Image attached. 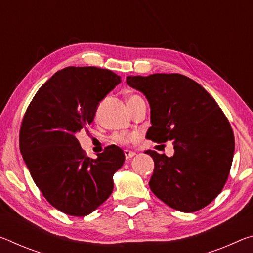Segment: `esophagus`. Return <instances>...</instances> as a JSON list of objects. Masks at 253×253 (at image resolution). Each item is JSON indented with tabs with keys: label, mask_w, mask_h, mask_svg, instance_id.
I'll use <instances>...</instances> for the list:
<instances>
[{
	"label": "esophagus",
	"mask_w": 253,
	"mask_h": 253,
	"mask_svg": "<svg viewBox=\"0 0 253 253\" xmlns=\"http://www.w3.org/2000/svg\"><path fill=\"white\" fill-rule=\"evenodd\" d=\"M124 154H125L126 160H129V158L134 157V156L136 155V153H135V152H132V151H128V149H125V151H124Z\"/></svg>",
	"instance_id": "1"
}]
</instances>
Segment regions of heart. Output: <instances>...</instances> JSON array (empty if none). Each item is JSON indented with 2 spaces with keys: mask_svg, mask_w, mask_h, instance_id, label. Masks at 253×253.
Wrapping results in <instances>:
<instances>
[{
  "mask_svg": "<svg viewBox=\"0 0 253 253\" xmlns=\"http://www.w3.org/2000/svg\"><path fill=\"white\" fill-rule=\"evenodd\" d=\"M136 97H139V96H137V95L129 96L127 98V102H129L130 100H132ZM131 138H132V135L126 134V132H117V134H114L113 137H111V139H113L115 143H118V144H126L129 142Z\"/></svg>",
  "mask_w": 253,
  "mask_h": 253,
  "instance_id": "b5f03b06",
  "label": "heart"
}]
</instances>
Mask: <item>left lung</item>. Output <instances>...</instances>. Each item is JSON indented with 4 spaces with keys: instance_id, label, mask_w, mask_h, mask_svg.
I'll return each mask as SVG.
<instances>
[{
    "instance_id": "1",
    "label": "left lung",
    "mask_w": 253,
    "mask_h": 253,
    "mask_svg": "<svg viewBox=\"0 0 253 253\" xmlns=\"http://www.w3.org/2000/svg\"><path fill=\"white\" fill-rule=\"evenodd\" d=\"M126 83L143 92L151 106L146 138L172 140L174 155L148 149L154 160L149 187L158 199L181 212L203 209L221 193L229 177L234 135L214 98L179 74L129 76Z\"/></svg>"
}]
</instances>
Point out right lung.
<instances>
[{"mask_svg":"<svg viewBox=\"0 0 253 253\" xmlns=\"http://www.w3.org/2000/svg\"><path fill=\"white\" fill-rule=\"evenodd\" d=\"M97 67H67L38 90L20 128V151L46 201L72 216H85L113 193V175L125 154L109 145L97 158L85 156L76 134L90 125L97 107L121 83Z\"/></svg>","mask_w":253,"mask_h":253,"instance_id":"right-lung-1","label":"right lung"}]
</instances>
